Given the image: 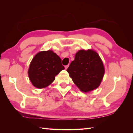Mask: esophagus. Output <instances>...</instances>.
I'll use <instances>...</instances> for the list:
<instances>
[{
  "label": "esophagus",
  "instance_id": "obj_1",
  "mask_svg": "<svg viewBox=\"0 0 133 133\" xmlns=\"http://www.w3.org/2000/svg\"><path fill=\"white\" fill-rule=\"evenodd\" d=\"M69 67V65H67V66H65V69H67V68Z\"/></svg>",
  "mask_w": 133,
  "mask_h": 133
}]
</instances>
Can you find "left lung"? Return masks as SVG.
<instances>
[{"label":"left lung","mask_w":133,"mask_h":133,"mask_svg":"<svg viewBox=\"0 0 133 133\" xmlns=\"http://www.w3.org/2000/svg\"><path fill=\"white\" fill-rule=\"evenodd\" d=\"M70 77L81 91L97 89L102 80L104 68L99 56L92 50H81L67 69Z\"/></svg>","instance_id":"obj_1"}]
</instances>
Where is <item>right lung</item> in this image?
I'll return each mask as SVG.
<instances>
[{"mask_svg":"<svg viewBox=\"0 0 133 133\" xmlns=\"http://www.w3.org/2000/svg\"><path fill=\"white\" fill-rule=\"evenodd\" d=\"M64 69L61 59L56 54L51 50L42 51L31 62L28 74L33 86L43 89L52 83L55 76Z\"/></svg>","mask_w":133,"mask_h":133,"instance_id":"right-lung-1","label":"right lung"}]
</instances>
